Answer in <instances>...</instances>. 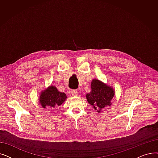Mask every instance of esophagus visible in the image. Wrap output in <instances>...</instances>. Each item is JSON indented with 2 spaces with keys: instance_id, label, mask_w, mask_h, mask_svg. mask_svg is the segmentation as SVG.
Instances as JSON below:
<instances>
[{
  "instance_id": "34e87169",
  "label": "esophagus",
  "mask_w": 158,
  "mask_h": 158,
  "mask_svg": "<svg viewBox=\"0 0 158 158\" xmlns=\"http://www.w3.org/2000/svg\"><path fill=\"white\" fill-rule=\"evenodd\" d=\"M71 93H72V95L73 96H76V95H77V92L76 90H72L71 91Z\"/></svg>"
}]
</instances>
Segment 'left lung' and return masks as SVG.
<instances>
[{
  "instance_id": "8db88e82",
  "label": "left lung",
  "mask_w": 158,
  "mask_h": 158,
  "mask_svg": "<svg viewBox=\"0 0 158 158\" xmlns=\"http://www.w3.org/2000/svg\"><path fill=\"white\" fill-rule=\"evenodd\" d=\"M114 95L115 91L112 87L98 79H93L91 83V92L86 95L88 102L99 113L107 106L112 105L111 101Z\"/></svg>"
}]
</instances>
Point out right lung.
Listing matches in <instances>:
<instances>
[{
	"label": "right lung",
	"instance_id": "1",
	"mask_svg": "<svg viewBox=\"0 0 158 158\" xmlns=\"http://www.w3.org/2000/svg\"><path fill=\"white\" fill-rule=\"evenodd\" d=\"M67 98L64 92H59L56 86H50L40 94L39 102L43 108H54L62 105Z\"/></svg>",
	"mask_w": 158,
	"mask_h": 158
}]
</instances>
